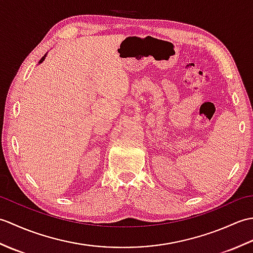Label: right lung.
I'll return each instance as SVG.
<instances>
[{"instance_id":"add662e5","label":"right lung","mask_w":253,"mask_h":253,"mask_svg":"<svg viewBox=\"0 0 253 253\" xmlns=\"http://www.w3.org/2000/svg\"><path fill=\"white\" fill-rule=\"evenodd\" d=\"M45 57H46V54H44V56H43V57H42V58H41V60H40V62H39V64H41V63H42V62H43V61H44V60H45Z\"/></svg>"}]
</instances>
